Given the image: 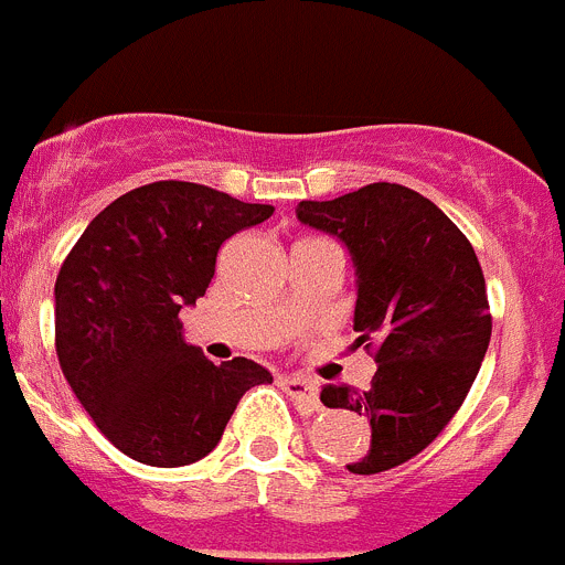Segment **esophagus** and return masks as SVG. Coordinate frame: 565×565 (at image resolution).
Returning a JSON list of instances; mask_svg holds the SVG:
<instances>
[{
  "label": "esophagus",
  "mask_w": 565,
  "mask_h": 565,
  "mask_svg": "<svg viewBox=\"0 0 565 565\" xmlns=\"http://www.w3.org/2000/svg\"><path fill=\"white\" fill-rule=\"evenodd\" d=\"M282 387H286L288 396L297 398L299 404H306L308 411H319V396H317V384L306 376H282L279 379Z\"/></svg>",
  "instance_id": "obj_1"
}]
</instances>
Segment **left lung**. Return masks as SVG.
<instances>
[{"mask_svg": "<svg viewBox=\"0 0 565 565\" xmlns=\"http://www.w3.org/2000/svg\"><path fill=\"white\" fill-rule=\"evenodd\" d=\"M297 217L351 252L353 331L379 367L371 391L326 384L319 398L371 418V450L348 469L384 472L436 441L481 371L492 337L481 263L436 203L398 183L302 201Z\"/></svg>", "mask_w": 565, "mask_h": 565, "instance_id": "8db88e82", "label": "left lung"}]
</instances>
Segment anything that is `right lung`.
I'll list each match as a JSON object with an SVG mask.
<instances>
[{
	"label": "right lung",
	"mask_w": 565,
	"mask_h": 565,
	"mask_svg": "<svg viewBox=\"0 0 565 565\" xmlns=\"http://www.w3.org/2000/svg\"><path fill=\"white\" fill-rule=\"evenodd\" d=\"M271 214L201 183H147L96 214L62 263L58 364L124 456L149 467L201 461L243 393L271 382L246 356L214 364L178 319L206 294L223 243Z\"/></svg>",
	"instance_id": "add662e5"
}]
</instances>
